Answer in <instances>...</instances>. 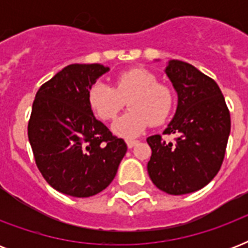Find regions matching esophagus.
I'll use <instances>...</instances> for the list:
<instances>
[{
  "mask_svg": "<svg viewBox=\"0 0 248 248\" xmlns=\"http://www.w3.org/2000/svg\"><path fill=\"white\" fill-rule=\"evenodd\" d=\"M126 143H127V147H128V148H132V147H135L136 144L139 143V140H132V139H128L127 141H126Z\"/></svg>",
  "mask_w": 248,
  "mask_h": 248,
  "instance_id": "obj_1",
  "label": "esophagus"
}]
</instances>
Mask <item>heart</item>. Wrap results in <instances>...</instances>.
I'll return each instance as SVG.
<instances>
[{
    "label": "heart",
    "instance_id": "b5f03b06",
    "mask_svg": "<svg viewBox=\"0 0 248 248\" xmlns=\"http://www.w3.org/2000/svg\"><path fill=\"white\" fill-rule=\"evenodd\" d=\"M130 110L116 124L113 130L124 138L140 135L152 124H162L173 107V93L167 85L157 83L151 72L134 68L116 77L114 87L97 81L87 93L90 108L100 120H113L127 97Z\"/></svg>",
    "mask_w": 248,
    "mask_h": 248
}]
</instances>
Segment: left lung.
<instances>
[{
	"mask_svg": "<svg viewBox=\"0 0 248 248\" xmlns=\"http://www.w3.org/2000/svg\"><path fill=\"white\" fill-rule=\"evenodd\" d=\"M166 75L177 93V108L163 134L147 139L152 149L148 173L163 192L181 196L200 190L216 176L231 134V113L221 90L192 64L170 60Z\"/></svg>",
	"mask_w": 248,
	"mask_h": 248,
	"instance_id": "8db88e82",
	"label": "left lung"
}]
</instances>
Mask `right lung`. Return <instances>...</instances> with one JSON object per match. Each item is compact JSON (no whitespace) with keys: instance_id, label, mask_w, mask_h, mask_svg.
I'll return each instance as SVG.
<instances>
[{"instance_id":"1","label":"right lung","mask_w":248,"mask_h":248,"mask_svg":"<svg viewBox=\"0 0 248 248\" xmlns=\"http://www.w3.org/2000/svg\"><path fill=\"white\" fill-rule=\"evenodd\" d=\"M108 71L101 64H71L41 86L33 101L28 139L36 165L52 188L68 196L104 190L127 152L87 100L90 87Z\"/></svg>"}]
</instances>
